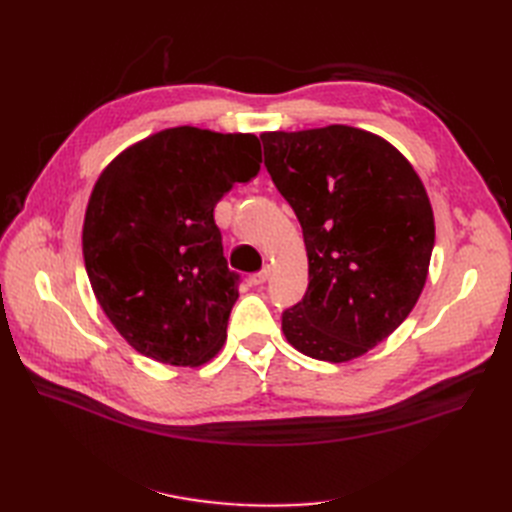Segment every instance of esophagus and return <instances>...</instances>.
<instances>
[{"instance_id":"1","label":"esophagus","mask_w":512,"mask_h":512,"mask_svg":"<svg viewBox=\"0 0 512 512\" xmlns=\"http://www.w3.org/2000/svg\"><path fill=\"white\" fill-rule=\"evenodd\" d=\"M269 275H271V269H269V267H265L262 271L254 273V275L250 277V282H252L254 286H260V284H265V282L269 280Z\"/></svg>"}]
</instances>
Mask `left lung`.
Returning a JSON list of instances; mask_svg holds the SVG:
<instances>
[{"mask_svg": "<svg viewBox=\"0 0 512 512\" xmlns=\"http://www.w3.org/2000/svg\"><path fill=\"white\" fill-rule=\"evenodd\" d=\"M260 141L307 252V292L282 314V331L305 356L350 363L389 337L425 288L436 239L425 185L404 153L361 128Z\"/></svg>", "mask_w": 512, "mask_h": 512, "instance_id": "left-lung-1", "label": "left lung"}]
</instances>
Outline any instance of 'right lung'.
Masks as SVG:
<instances>
[{
	"label": "right lung",
	"mask_w": 512,
	"mask_h": 512,
	"mask_svg": "<svg viewBox=\"0 0 512 512\" xmlns=\"http://www.w3.org/2000/svg\"><path fill=\"white\" fill-rule=\"evenodd\" d=\"M254 134L166 128L132 143L100 173L83 222L91 290L143 356L209 363L239 299L213 209L260 170Z\"/></svg>",
	"instance_id": "add662e5"
}]
</instances>
